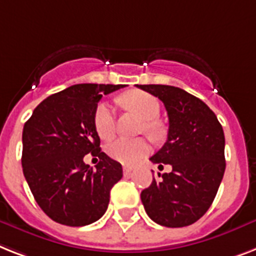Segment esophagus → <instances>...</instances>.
<instances>
[{
  "instance_id": "34e87169",
  "label": "esophagus",
  "mask_w": 256,
  "mask_h": 256,
  "mask_svg": "<svg viewBox=\"0 0 256 256\" xmlns=\"http://www.w3.org/2000/svg\"><path fill=\"white\" fill-rule=\"evenodd\" d=\"M132 174V167H126V166H124V176H130Z\"/></svg>"
}]
</instances>
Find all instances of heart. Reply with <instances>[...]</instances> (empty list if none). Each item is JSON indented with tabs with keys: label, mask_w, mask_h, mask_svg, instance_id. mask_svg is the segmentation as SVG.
I'll return each instance as SVG.
<instances>
[{
	"label": "heart",
	"mask_w": 256,
	"mask_h": 256,
	"mask_svg": "<svg viewBox=\"0 0 256 256\" xmlns=\"http://www.w3.org/2000/svg\"><path fill=\"white\" fill-rule=\"evenodd\" d=\"M121 102L124 106L132 110L139 117L147 121L144 130L147 132H156V126L152 120L159 116L160 104L156 97L142 90H132L121 97ZM94 130L101 139H109L113 136L116 130L114 112L108 102H100L93 116ZM106 152L112 159L122 164H134L144 158L150 152V144L146 139H126L117 138L106 146Z\"/></svg>",
	"instance_id": "1"
}]
</instances>
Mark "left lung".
<instances>
[{
    "mask_svg": "<svg viewBox=\"0 0 256 256\" xmlns=\"http://www.w3.org/2000/svg\"><path fill=\"white\" fill-rule=\"evenodd\" d=\"M164 104L168 114L167 142L150 160L170 164L142 190L140 200L154 222L184 228L210 208L225 174V135L216 114L184 89L171 85H136Z\"/></svg>",
    "mask_w": 256,
    "mask_h": 256,
    "instance_id": "left-lung-1",
    "label": "left lung"
}]
</instances>
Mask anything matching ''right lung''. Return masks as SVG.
Wrapping results in <instances>:
<instances>
[{"instance_id":"1","label":"right lung","mask_w":256,"mask_h":256,"mask_svg":"<svg viewBox=\"0 0 256 256\" xmlns=\"http://www.w3.org/2000/svg\"><path fill=\"white\" fill-rule=\"evenodd\" d=\"M122 85L78 84L43 100L24 124L22 167L40 209L58 224L85 226L102 217L121 163L100 148L93 116L104 94ZM90 152L96 170L84 163Z\"/></svg>"}]
</instances>
